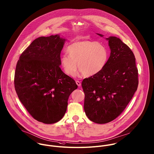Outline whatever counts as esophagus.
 <instances>
[{
  "label": "esophagus",
  "instance_id": "obj_1",
  "mask_svg": "<svg viewBox=\"0 0 154 154\" xmlns=\"http://www.w3.org/2000/svg\"><path fill=\"white\" fill-rule=\"evenodd\" d=\"M75 82H76V84H77V85L79 87H80V86H81V85H82V83H80V82H79V81H76Z\"/></svg>",
  "mask_w": 154,
  "mask_h": 154
}]
</instances>
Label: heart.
<instances>
[{
    "label": "heart",
    "mask_w": 154,
    "mask_h": 154,
    "mask_svg": "<svg viewBox=\"0 0 154 154\" xmlns=\"http://www.w3.org/2000/svg\"><path fill=\"white\" fill-rule=\"evenodd\" d=\"M67 52L61 57V63L64 72L69 76H74L77 65L83 75H94L105 67L108 58L106 48L101 43L91 40H80L71 43L67 48Z\"/></svg>",
    "instance_id": "obj_1"
}]
</instances>
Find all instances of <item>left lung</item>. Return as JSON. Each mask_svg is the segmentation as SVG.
<instances>
[{"label": "left lung", "instance_id": "1", "mask_svg": "<svg viewBox=\"0 0 154 154\" xmlns=\"http://www.w3.org/2000/svg\"><path fill=\"white\" fill-rule=\"evenodd\" d=\"M106 39L111 55L105 67L99 73L85 79L82 83L86 115L97 124L109 123L118 117L139 84L138 69L132 51L119 38L111 36Z\"/></svg>", "mask_w": 154, "mask_h": 154}]
</instances>
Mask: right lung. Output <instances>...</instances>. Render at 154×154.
<instances>
[{
    "label": "right lung",
    "instance_id": "obj_1",
    "mask_svg": "<svg viewBox=\"0 0 154 154\" xmlns=\"http://www.w3.org/2000/svg\"><path fill=\"white\" fill-rule=\"evenodd\" d=\"M65 40L58 34L35 39L16 65L14 86L18 98L35 120L45 124L61 120L70 94L78 88L60 68Z\"/></svg>",
    "mask_w": 154,
    "mask_h": 154
}]
</instances>
